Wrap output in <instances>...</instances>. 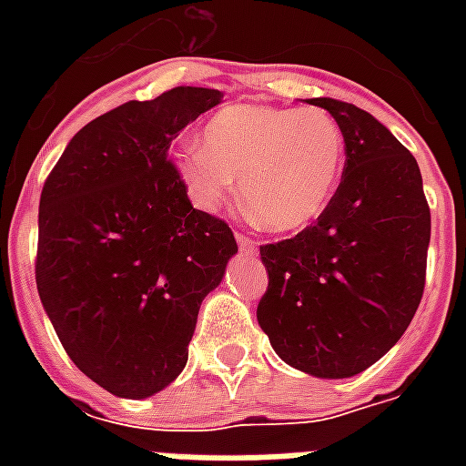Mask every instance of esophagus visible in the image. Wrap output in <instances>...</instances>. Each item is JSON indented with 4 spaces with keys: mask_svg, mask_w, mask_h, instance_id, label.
Returning a JSON list of instances; mask_svg holds the SVG:
<instances>
[{
    "mask_svg": "<svg viewBox=\"0 0 466 466\" xmlns=\"http://www.w3.org/2000/svg\"><path fill=\"white\" fill-rule=\"evenodd\" d=\"M237 244H239V249L242 252H254V247H257V242H254L252 237H247V234H237Z\"/></svg>",
    "mask_w": 466,
    "mask_h": 466,
    "instance_id": "esophagus-1",
    "label": "esophagus"
}]
</instances>
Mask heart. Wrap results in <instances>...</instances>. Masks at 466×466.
<instances>
[{
    "mask_svg": "<svg viewBox=\"0 0 466 466\" xmlns=\"http://www.w3.org/2000/svg\"><path fill=\"white\" fill-rule=\"evenodd\" d=\"M177 172L204 209L222 204L242 179L254 219L292 232L314 222L332 199L344 164L339 124L324 109L232 105L212 116L204 144H182Z\"/></svg>",
    "mask_w": 466,
    "mask_h": 466,
    "instance_id": "obj_1",
    "label": "heart"
}]
</instances>
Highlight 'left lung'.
Listing matches in <instances>:
<instances>
[{
    "label": "left lung",
    "instance_id": "obj_1",
    "mask_svg": "<svg viewBox=\"0 0 466 466\" xmlns=\"http://www.w3.org/2000/svg\"><path fill=\"white\" fill-rule=\"evenodd\" d=\"M344 137L342 182L292 239L262 244L257 319L297 370L344 380L400 342L424 294L431 217L420 164L360 106L317 96Z\"/></svg>",
    "mask_w": 466,
    "mask_h": 466
}]
</instances>
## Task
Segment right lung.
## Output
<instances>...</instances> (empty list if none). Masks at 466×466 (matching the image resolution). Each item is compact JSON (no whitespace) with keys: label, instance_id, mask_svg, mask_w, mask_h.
<instances>
[{"label":"right lung","instance_id":"add662e5","mask_svg":"<svg viewBox=\"0 0 466 466\" xmlns=\"http://www.w3.org/2000/svg\"><path fill=\"white\" fill-rule=\"evenodd\" d=\"M219 99L177 86L96 116L42 189L39 299L69 360L116 397L144 400L179 377L199 304L237 252L169 159L172 139Z\"/></svg>","mask_w":466,"mask_h":466}]
</instances>
